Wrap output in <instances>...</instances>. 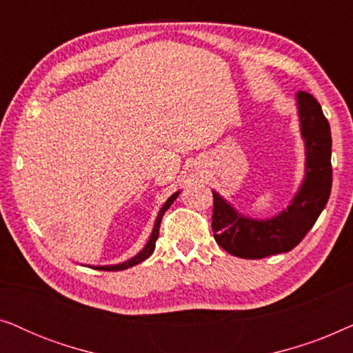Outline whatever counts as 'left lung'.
Here are the masks:
<instances>
[{
	"instance_id": "8db88e82",
	"label": "left lung",
	"mask_w": 353,
	"mask_h": 353,
	"mask_svg": "<svg viewBox=\"0 0 353 353\" xmlns=\"http://www.w3.org/2000/svg\"><path fill=\"white\" fill-rule=\"evenodd\" d=\"M296 105L305 148L303 180L286 209L270 219H252L214 192L212 230L220 248L239 259H263L289 252L315 225L331 194V128L321 105L312 94L299 91Z\"/></svg>"
}]
</instances>
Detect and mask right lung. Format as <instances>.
Listing matches in <instances>:
<instances>
[{"label": "right lung", "instance_id": "right-lung-1", "mask_svg": "<svg viewBox=\"0 0 353 353\" xmlns=\"http://www.w3.org/2000/svg\"><path fill=\"white\" fill-rule=\"evenodd\" d=\"M178 196H180V191L173 192V194L165 201V204L161 207V210H159V214H157V219H156V221H154L152 233H151V236H149L148 243L144 244V248L139 250L137 255H133L132 259L125 260V262H120V263H115V265H90V267L96 268V270H104V272H120V270H127L130 267H133V265H138V263H141L143 260H146L149 255L154 252V249H156V241L159 238V226H161L162 216L167 212L168 207L173 204V201H175Z\"/></svg>", "mask_w": 353, "mask_h": 353}]
</instances>
